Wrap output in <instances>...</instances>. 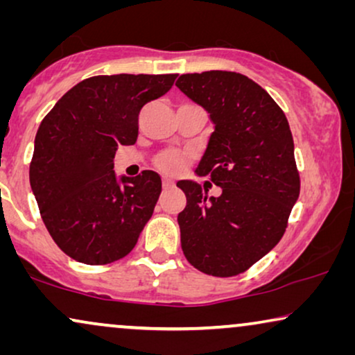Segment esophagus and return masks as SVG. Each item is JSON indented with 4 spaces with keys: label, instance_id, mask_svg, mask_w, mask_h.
I'll return each mask as SVG.
<instances>
[{
    "label": "esophagus",
    "instance_id": "34e87169",
    "mask_svg": "<svg viewBox=\"0 0 355 355\" xmlns=\"http://www.w3.org/2000/svg\"><path fill=\"white\" fill-rule=\"evenodd\" d=\"M174 186L173 181H169V179H163V189L164 191H168V189H171Z\"/></svg>",
    "mask_w": 355,
    "mask_h": 355
}]
</instances>
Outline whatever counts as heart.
<instances>
[{
	"instance_id": "obj_1",
	"label": "heart",
	"mask_w": 355,
	"mask_h": 355,
	"mask_svg": "<svg viewBox=\"0 0 355 355\" xmlns=\"http://www.w3.org/2000/svg\"><path fill=\"white\" fill-rule=\"evenodd\" d=\"M157 166L168 174H178L186 168V157L179 152H164L158 157Z\"/></svg>"
}]
</instances>
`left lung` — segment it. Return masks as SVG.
Listing matches in <instances>:
<instances>
[{
    "label": "left lung",
    "instance_id": "obj_1",
    "mask_svg": "<svg viewBox=\"0 0 355 355\" xmlns=\"http://www.w3.org/2000/svg\"><path fill=\"white\" fill-rule=\"evenodd\" d=\"M178 89L203 106L215 132L197 173L220 197L192 181L178 182L187 205L178 215L187 261L202 273H244L283 237L300 192L294 140L283 110L247 76L230 71L182 74Z\"/></svg>",
    "mask_w": 355,
    "mask_h": 355
}]
</instances>
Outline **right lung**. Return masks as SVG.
<instances>
[{"mask_svg":"<svg viewBox=\"0 0 355 355\" xmlns=\"http://www.w3.org/2000/svg\"><path fill=\"white\" fill-rule=\"evenodd\" d=\"M178 74L95 76L58 100L35 135L31 186L56 245L80 263L106 265L137 244L162 192V178L114 174L119 145H134L139 113Z\"/></svg>","mask_w":355,"mask_h":355,"instance_id":"obj_1","label":"right lung"}]
</instances>
